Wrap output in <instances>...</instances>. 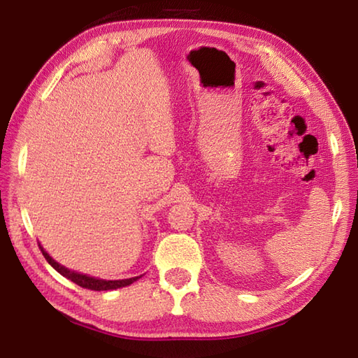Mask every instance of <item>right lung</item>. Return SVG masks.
Masks as SVG:
<instances>
[{"label":"right lung","mask_w":358,"mask_h":358,"mask_svg":"<svg viewBox=\"0 0 358 358\" xmlns=\"http://www.w3.org/2000/svg\"><path fill=\"white\" fill-rule=\"evenodd\" d=\"M38 246H40L44 258L48 260V263L52 266L53 269L58 271L63 277L73 281V283H77L78 286L85 287V289H90V291H112V289H118V287H124V286L132 285L134 281H136L141 277L140 275V277H132V278H126V280H100L95 277H89V275H85V273H78V272L64 268V266H62L53 260V258L43 249L41 245H38Z\"/></svg>","instance_id":"obj_1"}]
</instances>
